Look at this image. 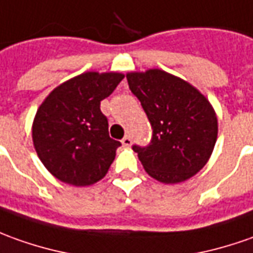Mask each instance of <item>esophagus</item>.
Returning a JSON list of instances; mask_svg holds the SVG:
<instances>
[{
  "label": "esophagus",
  "mask_w": 253,
  "mask_h": 253,
  "mask_svg": "<svg viewBox=\"0 0 253 253\" xmlns=\"http://www.w3.org/2000/svg\"><path fill=\"white\" fill-rule=\"evenodd\" d=\"M122 144H123L125 147H130V145H131V137H130V135H125L123 140H122Z\"/></svg>",
  "instance_id": "esophagus-1"
}]
</instances>
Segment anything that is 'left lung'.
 <instances>
[{"mask_svg":"<svg viewBox=\"0 0 253 253\" xmlns=\"http://www.w3.org/2000/svg\"><path fill=\"white\" fill-rule=\"evenodd\" d=\"M126 77L152 126L148 145H133L145 171L165 184L197 174L217 138V118L211 102L191 84L165 70L149 69Z\"/></svg>","mask_w":253,"mask_h":253,"instance_id":"left-lung-1","label":"left lung"}]
</instances>
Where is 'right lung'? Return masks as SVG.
<instances>
[{"label": "right lung", "mask_w": 253, "mask_h": 253, "mask_svg": "<svg viewBox=\"0 0 253 253\" xmlns=\"http://www.w3.org/2000/svg\"><path fill=\"white\" fill-rule=\"evenodd\" d=\"M123 77L115 72H87L58 85L40 105L33 142L42 165L58 180L84 187L108 173L122 144L109 137L99 106Z\"/></svg>", "instance_id": "right-lung-1"}]
</instances>
